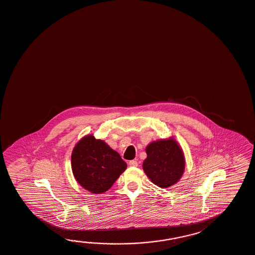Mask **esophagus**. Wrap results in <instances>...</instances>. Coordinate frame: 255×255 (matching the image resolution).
Here are the masks:
<instances>
[{
  "label": "esophagus",
  "instance_id": "1",
  "mask_svg": "<svg viewBox=\"0 0 255 255\" xmlns=\"http://www.w3.org/2000/svg\"><path fill=\"white\" fill-rule=\"evenodd\" d=\"M128 164L130 166H133V167H136L137 166V161L135 160H129Z\"/></svg>",
  "mask_w": 255,
  "mask_h": 255
}]
</instances>
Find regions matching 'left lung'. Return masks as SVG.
<instances>
[{
  "label": "left lung",
  "instance_id": "obj_1",
  "mask_svg": "<svg viewBox=\"0 0 255 255\" xmlns=\"http://www.w3.org/2000/svg\"><path fill=\"white\" fill-rule=\"evenodd\" d=\"M143 170L154 184L161 188L177 183L184 170V153L172 139L158 140L146 148Z\"/></svg>",
  "mask_w": 255,
  "mask_h": 255
}]
</instances>
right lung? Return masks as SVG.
Returning <instances> with one entry per match:
<instances>
[{"instance_id":"right-lung-1","label":"right lung","mask_w":255,"mask_h":255,"mask_svg":"<svg viewBox=\"0 0 255 255\" xmlns=\"http://www.w3.org/2000/svg\"><path fill=\"white\" fill-rule=\"evenodd\" d=\"M71 169L78 183L94 194L109 189L127 169V163L107 143L84 136L71 154Z\"/></svg>"}]
</instances>
